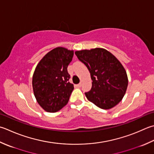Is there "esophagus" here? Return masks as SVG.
Segmentation results:
<instances>
[{
    "label": "esophagus",
    "mask_w": 154,
    "mask_h": 154,
    "mask_svg": "<svg viewBox=\"0 0 154 154\" xmlns=\"http://www.w3.org/2000/svg\"><path fill=\"white\" fill-rule=\"evenodd\" d=\"M81 85H82V83H79V84H78V85H77V86L78 87H81Z\"/></svg>",
    "instance_id": "esophagus-1"
}]
</instances>
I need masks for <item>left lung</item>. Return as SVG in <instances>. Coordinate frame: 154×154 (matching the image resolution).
Wrapping results in <instances>:
<instances>
[{
  "instance_id": "left-lung-1",
  "label": "left lung",
  "mask_w": 154,
  "mask_h": 154,
  "mask_svg": "<svg viewBox=\"0 0 154 154\" xmlns=\"http://www.w3.org/2000/svg\"><path fill=\"white\" fill-rule=\"evenodd\" d=\"M78 59L88 69L91 89L86 97L96 106L109 109L122 101L128 85L124 67L109 51L101 48L75 51Z\"/></svg>"
}]
</instances>
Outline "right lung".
<instances>
[{
	"label": "right lung",
	"mask_w": 154,
	"mask_h": 154,
	"mask_svg": "<svg viewBox=\"0 0 154 154\" xmlns=\"http://www.w3.org/2000/svg\"><path fill=\"white\" fill-rule=\"evenodd\" d=\"M73 54V51L57 47L46 54L35 69L32 77L34 95L47 112H57L68 103L74 87L69 82L67 67Z\"/></svg>",
	"instance_id": "obj_1"
}]
</instances>
